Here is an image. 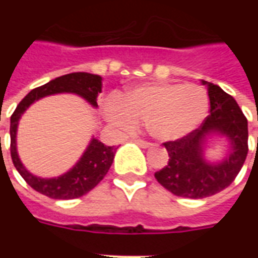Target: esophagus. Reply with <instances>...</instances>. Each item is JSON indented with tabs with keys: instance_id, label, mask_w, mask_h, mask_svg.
Instances as JSON below:
<instances>
[{
	"instance_id": "obj_1",
	"label": "esophagus",
	"mask_w": 258,
	"mask_h": 258,
	"mask_svg": "<svg viewBox=\"0 0 258 258\" xmlns=\"http://www.w3.org/2000/svg\"><path fill=\"white\" fill-rule=\"evenodd\" d=\"M135 143H137L139 147H142V149H149V147H151V143H149V142H145V141H141V139H138V141H135Z\"/></svg>"
}]
</instances>
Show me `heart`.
I'll list each match as a JSON object with an SVG mask.
<instances>
[{
  "label": "heart",
  "instance_id": "obj_1",
  "mask_svg": "<svg viewBox=\"0 0 258 258\" xmlns=\"http://www.w3.org/2000/svg\"><path fill=\"white\" fill-rule=\"evenodd\" d=\"M209 111L208 92L197 84L155 83L135 87L105 109V116L123 131H134L143 121L151 137L172 142L187 137Z\"/></svg>",
  "mask_w": 258,
  "mask_h": 258
}]
</instances>
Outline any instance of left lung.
<instances>
[{"label":"left lung","instance_id":"8db88e82","mask_svg":"<svg viewBox=\"0 0 258 258\" xmlns=\"http://www.w3.org/2000/svg\"><path fill=\"white\" fill-rule=\"evenodd\" d=\"M208 88L210 113L200 128L187 137L163 143L169 165L155 178L174 196L205 198L232 183L248 155V120L230 95L213 83L201 80ZM213 140H222L225 149L220 160H210L206 151Z\"/></svg>","mask_w":258,"mask_h":258}]
</instances>
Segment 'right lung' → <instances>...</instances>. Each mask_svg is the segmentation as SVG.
<instances>
[{
    "instance_id": "right-lung-1",
    "label": "right lung",
    "mask_w": 258,
    "mask_h": 258,
    "mask_svg": "<svg viewBox=\"0 0 258 258\" xmlns=\"http://www.w3.org/2000/svg\"><path fill=\"white\" fill-rule=\"evenodd\" d=\"M103 88V78L88 72H74L64 75L46 83L38 88L32 89L26 95L10 117V154L14 167L21 174L30 187L53 200H74L91 191L108 172L116 154L115 146H105L96 138L92 137L88 146L79 158L78 162L68 171L58 176L42 178L34 175L26 169L18 155L17 130L20 119L34 101L42 97L58 95V93H74L97 108V96Z\"/></svg>"
}]
</instances>
